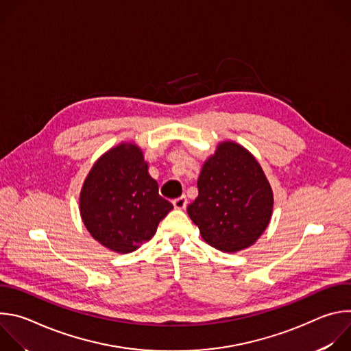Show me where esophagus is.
Masks as SVG:
<instances>
[{
	"instance_id": "obj_1",
	"label": "esophagus",
	"mask_w": 351,
	"mask_h": 351,
	"mask_svg": "<svg viewBox=\"0 0 351 351\" xmlns=\"http://www.w3.org/2000/svg\"><path fill=\"white\" fill-rule=\"evenodd\" d=\"M172 203H173V207L176 210H184L186 206H187V197L186 195H180V197L175 198Z\"/></svg>"
}]
</instances>
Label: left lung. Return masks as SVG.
<instances>
[{"label": "left lung", "instance_id": "8db88e82", "mask_svg": "<svg viewBox=\"0 0 351 351\" xmlns=\"http://www.w3.org/2000/svg\"><path fill=\"white\" fill-rule=\"evenodd\" d=\"M198 195L187 207L204 241L223 253L253 245L267 229L274 194L254 156L234 141L218 144L203 165Z\"/></svg>", "mask_w": 351, "mask_h": 351}]
</instances>
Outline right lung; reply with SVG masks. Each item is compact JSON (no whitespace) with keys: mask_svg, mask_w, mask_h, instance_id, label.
Instances as JSON below:
<instances>
[{"mask_svg":"<svg viewBox=\"0 0 351 351\" xmlns=\"http://www.w3.org/2000/svg\"><path fill=\"white\" fill-rule=\"evenodd\" d=\"M80 215L90 234L117 253L152 239L173 208L158 194L140 147L122 143L99 157L80 191Z\"/></svg>","mask_w":351,"mask_h":351,"instance_id":"obj_1","label":"right lung"}]
</instances>
